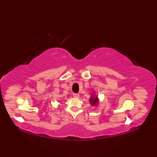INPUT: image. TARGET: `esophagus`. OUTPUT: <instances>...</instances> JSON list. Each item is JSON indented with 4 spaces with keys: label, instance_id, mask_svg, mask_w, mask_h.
<instances>
[{
    "label": "esophagus",
    "instance_id": "obj_1",
    "mask_svg": "<svg viewBox=\"0 0 157 157\" xmlns=\"http://www.w3.org/2000/svg\"><path fill=\"white\" fill-rule=\"evenodd\" d=\"M73 96L75 97V98H79V96H80V95H79V94H78V93H74V94H73Z\"/></svg>",
    "mask_w": 157,
    "mask_h": 157
}]
</instances>
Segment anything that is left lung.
Returning a JSON list of instances; mask_svg holds the SVG:
<instances>
[{
  "mask_svg": "<svg viewBox=\"0 0 157 157\" xmlns=\"http://www.w3.org/2000/svg\"><path fill=\"white\" fill-rule=\"evenodd\" d=\"M89 102H90L91 105H96L97 104L99 103V99L98 98V96H95L94 94H92L90 100H89Z\"/></svg>",
  "mask_w": 157,
  "mask_h": 157,
  "instance_id": "obj_1",
  "label": "left lung"
}]
</instances>
